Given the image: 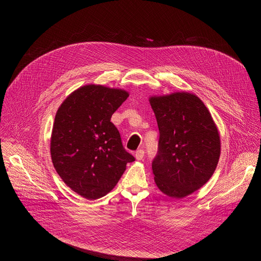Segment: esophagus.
<instances>
[{
    "mask_svg": "<svg viewBox=\"0 0 261 261\" xmlns=\"http://www.w3.org/2000/svg\"><path fill=\"white\" fill-rule=\"evenodd\" d=\"M144 155H145V151H144V150H141V149L137 150V151L135 152V158H136V160H143Z\"/></svg>",
    "mask_w": 261,
    "mask_h": 261,
    "instance_id": "esophagus-1",
    "label": "esophagus"
}]
</instances>
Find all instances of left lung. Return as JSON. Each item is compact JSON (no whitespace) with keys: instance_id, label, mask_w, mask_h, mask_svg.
Wrapping results in <instances>:
<instances>
[{"instance_id":"1","label":"left lung","mask_w":261,"mask_h":261,"mask_svg":"<svg viewBox=\"0 0 261 261\" xmlns=\"http://www.w3.org/2000/svg\"><path fill=\"white\" fill-rule=\"evenodd\" d=\"M160 132L152 162L155 185L180 199L202 187L215 173L221 153L217 125L194 93L176 91L149 97Z\"/></svg>"}]
</instances>
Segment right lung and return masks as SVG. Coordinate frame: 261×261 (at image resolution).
Instances as JSON below:
<instances>
[{
	"instance_id": "1",
	"label": "right lung",
	"mask_w": 261,
	"mask_h": 261,
	"mask_svg": "<svg viewBox=\"0 0 261 261\" xmlns=\"http://www.w3.org/2000/svg\"><path fill=\"white\" fill-rule=\"evenodd\" d=\"M121 88L88 84L69 93L55 114L50 140L55 171L86 199L110 193L135 161L123 148L111 116L127 99Z\"/></svg>"
}]
</instances>
